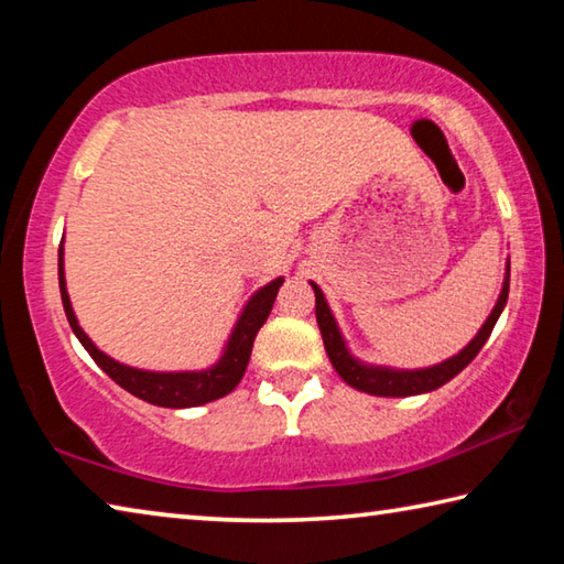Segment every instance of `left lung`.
Instances as JSON below:
<instances>
[{
    "label": "left lung",
    "mask_w": 564,
    "mask_h": 564,
    "mask_svg": "<svg viewBox=\"0 0 564 564\" xmlns=\"http://www.w3.org/2000/svg\"><path fill=\"white\" fill-rule=\"evenodd\" d=\"M505 281H502V291L500 299L495 303L492 313L488 321L482 323V328L477 330V336L467 343V346L457 352V356L447 358L437 366L431 368H420V370H395V368H380V366H366L358 358L350 356V350L346 348V340H343L338 323L333 318V313L326 303V295L318 289L316 283L311 281L313 293H316V321L323 336V346H326L328 358L336 368V373L346 380L350 388L360 390V393H370V395H383V398H408V395H420V393H431V390H437L445 386L447 380H453L465 366H470V360L480 352L485 346V340L490 338V333L498 323L500 313L508 303V291H510V263L505 269Z\"/></svg>",
    "instance_id": "left-lung-1"
}]
</instances>
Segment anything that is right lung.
I'll use <instances>...</instances> for the list:
<instances>
[{
  "mask_svg": "<svg viewBox=\"0 0 564 564\" xmlns=\"http://www.w3.org/2000/svg\"><path fill=\"white\" fill-rule=\"evenodd\" d=\"M281 283L283 279H275L269 285H263L261 291L253 293V299L246 303L243 313L238 316L231 330V338H228L224 348V356L218 358L216 366L206 370H181V373H156V370L131 368L109 358L107 352L94 346L91 338L82 330L79 321L74 316L69 293H66L64 243L59 246V291L66 321H69L74 336L79 338L82 346L87 348V352L94 358V362H97L113 383H119L123 390H129L131 395H137L159 408H196L212 403V400L228 395L238 383H241L248 360H251L256 333L261 330L265 318H269Z\"/></svg>",
  "mask_w": 564,
  "mask_h": 564,
  "instance_id": "add662e5",
  "label": "right lung"
}]
</instances>
